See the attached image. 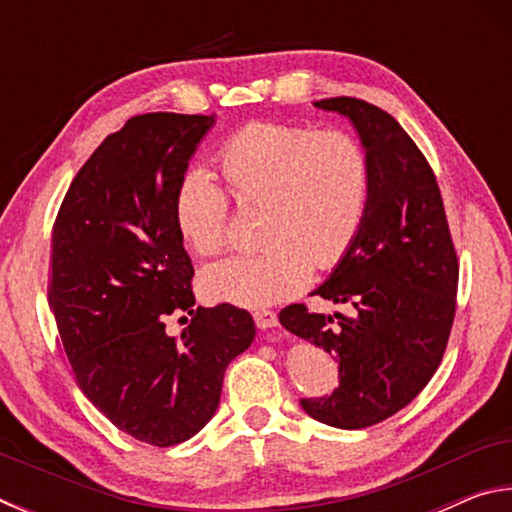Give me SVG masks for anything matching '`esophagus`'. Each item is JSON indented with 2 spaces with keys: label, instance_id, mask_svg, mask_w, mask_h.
I'll list each match as a JSON object with an SVG mask.
<instances>
[{
  "label": "esophagus",
  "instance_id": "34e87169",
  "mask_svg": "<svg viewBox=\"0 0 512 512\" xmlns=\"http://www.w3.org/2000/svg\"><path fill=\"white\" fill-rule=\"evenodd\" d=\"M255 323L259 329H271V327H277V314L271 309H257L255 314Z\"/></svg>",
  "mask_w": 512,
  "mask_h": 512
}]
</instances>
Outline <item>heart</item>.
Returning <instances> with one entry per match:
<instances>
[{"label": "heart", "instance_id": "b5f03b06", "mask_svg": "<svg viewBox=\"0 0 512 512\" xmlns=\"http://www.w3.org/2000/svg\"><path fill=\"white\" fill-rule=\"evenodd\" d=\"M216 171L235 203L262 207L253 255H232L198 277L205 298L264 307L296 293L309 264H339L368 212L372 169L363 144L341 131L255 121L216 151ZM228 201L205 173L192 171L173 194L180 237L201 255L225 241Z\"/></svg>", "mask_w": 512, "mask_h": 512}]
</instances>
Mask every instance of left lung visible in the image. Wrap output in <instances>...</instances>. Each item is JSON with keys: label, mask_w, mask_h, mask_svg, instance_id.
I'll return each instance as SVG.
<instances>
[{"label": "left lung", "mask_w": 512, "mask_h": 512, "mask_svg": "<svg viewBox=\"0 0 512 512\" xmlns=\"http://www.w3.org/2000/svg\"><path fill=\"white\" fill-rule=\"evenodd\" d=\"M314 106L350 119L368 151L372 189L357 239L314 291L352 307V316L289 305L280 323L339 363V388L300 400L305 413L363 429L404 409L436 372L454 323L458 262L436 176L404 128L361 99Z\"/></svg>", "instance_id": "8db88e82"}]
</instances>
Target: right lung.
<instances>
[{"mask_svg":"<svg viewBox=\"0 0 512 512\" xmlns=\"http://www.w3.org/2000/svg\"><path fill=\"white\" fill-rule=\"evenodd\" d=\"M214 115L149 112L108 135L51 235L49 307L88 400L128 436L171 447L216 413L228 363L255 339L235 305L196 307L173 194ZM180 315L171 337L166 318Z\"/></svg>","mask_w":512,"mask_h":512,"instance_id":"obj_1","label":"right lung"}]
</instances>
